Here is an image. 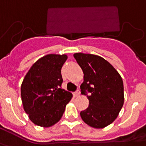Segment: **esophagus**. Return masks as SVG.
<instances>
[{
	"mask_svg": "<svg viewBox=\"0 0 146 146\" xmlns=\"http://www.w3.org/2000/svg\"><path fill=\"white\" fill-rule=\"evenodd\" d=\"M73 96H74L75 97H78V96H80V91L78 90H76L74 93H73Z\"/></svg>",
	"mask_w": 146,
	"mask_h": 146,
	"instance_id": "obj_1",
	"label": "esophagus"
}]
</instances>
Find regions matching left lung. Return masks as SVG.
I'll list each match as a JSON object with an SVG mask.
<instances>
[{"mask_svg":"<svg viewBox=\"0 0 146 146\" xmlns=\"http://www.w3.org/2000/svg\"><path fill=\"white\" fill-rule=\"evenodd\" d=\"M73 56L84 73L82 94L87 96L88 108L81 111L85 123L96 129L109 126L118 116L124 103L123 82L118 72L99 56L76 53Z\"/></svg>","mask_w":146,"mask_h":146,"instance_id":"1","label":"left lung"}]
</instances>
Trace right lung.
I'll use <instances>...</instances> for the list:
<instances>
[{
  "mask_svg": "<svg viewBox=\"0 0 146 146\" xmlns=\"http://www.w3.org/2000/svg\"><path fill=\"white\" fill-rule=\"evenodd\" d=\"M66 54H48L31 66L21 84L23 106L35 125L50 127L62 117L71 92L62 89L61 70Z\"/></svg>",
  "mask_w": 146,
  "mask_h": 146,
  "instance_id": "right-lung-1",
  "label": "right lung"
}]
</instances>
